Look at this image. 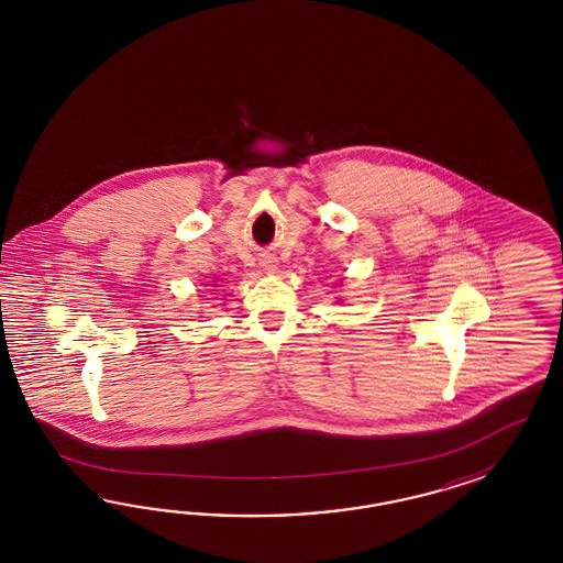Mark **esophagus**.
Instances as JSON below:
<instances>
[{
	"mask_svg": "<svg viewBox=\"0 0 563 563\" xmlns=\"http://www.w3.org/2000/svg\"><path fill=\"white\" fill-rule=\"evenodd\" d=\"M262 266H264L268 273H273L274 268H276V264H274L273 260H268V262H262Z\"/></svg>",
	"mask_w": 563,
	"mask_h": 563,
	"instance_id": "34e87169",
	"label": "esophagus"
}]
</instances>
